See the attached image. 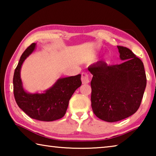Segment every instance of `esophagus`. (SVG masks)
Segmentation results:
<instances>
[{"mask_svg": "<svg viewBox=\"0 0 156 156\" xmlns=\"http://www.w3.org/2000/svg\"><path fill=\"white\" fill-rule=\"evenodd\" d=\"M81 80H82V83H83V84H88L89 83V75L86 72L82 73Z\"/></svg>", "mask_w": 156, "mask_h": 156, "instance_id": "1", "label": "esophagus"}]
</instances>
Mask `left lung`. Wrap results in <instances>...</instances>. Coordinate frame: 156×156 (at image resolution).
<instances>
[{
	"instance_id": "1",
	"label": "left lung",
	"mask_w": 156,
	"mask_h": 156,
	"mask_svg": "<svg viewBox=\"0 0 156 156\" xmlns=\"http://www.w3.org/2000/svg\"><path fill=\"white\" fill-rule=\"evenodd\" d=\"M117 47L122 63L108 65L100 60L88 67L93 75L92 109L98 118L109 122H117L135 113L147 85L142 60L129 49Z\"/></svg>"
}]
</instances>
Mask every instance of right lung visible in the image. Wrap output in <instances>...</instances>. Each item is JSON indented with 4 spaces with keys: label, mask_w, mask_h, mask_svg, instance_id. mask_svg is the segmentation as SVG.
I'll return each instance as SVG.
<instances>
[{
    "label": "right lung",
    "mask_w": 156,
    "mask_h": 156,
    "mask_svg": "<svg viewBox=\"0 0 156 156\" xmlns=\"http://www.w3.org/2000/svg\"><path fill=\"white\" fill-rule=\"evenodd\" d=\"M36 46V43H32L25 49L14 71V98L18 106L30 118L50 122L65 115L71 97L81 85V75L59 78L51 87L43 93H28L23 88L20 69L23 62L34 51Z\"/></svg>",
    "instance_id": "obj_1"
}]
</instances>
